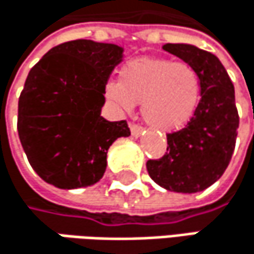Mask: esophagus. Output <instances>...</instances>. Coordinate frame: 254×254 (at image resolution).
Listing matches in <instances>:
<instances>
[{
	"label": "esophagus",
	"mask_w": 254,
	"mask_h": 254,
	"mask_svg": "<svg viewBox=\"0 0 254 254\" xmlns=\"http://www.w3.org/2000/svg\"><path fill=\"white\" fill-rule=\"evenodd\" d=\"M130 130H131V136L136 137V139L140 137L143 133H144V130H143L142 127H140V126H136V124H131V126H130Z\"/></svg>",
	"instance_id": "1"
}]
</instances>
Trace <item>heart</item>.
Instances as JSON below:
<instances>
[{
  "mask_svg": "<svg viewBox=\"0 0 254 254\" xmlns=\"http://www.w3.org/2000/svg\"><path fill=\"white\" fill-rule=\"evenodd\" d=\"M107 98L120 110L131 112L142 102L143 120L158 131H175L197 111L202 80L189 63L144 57L127 63L118 81L105 86Z\"/></svg>",
  "mask_w": 254,
  "mask_h": 254,
  "instance_id": "1",
  "label": "heart"
}]
</instances>
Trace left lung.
I'll return each mask as SVG.
<instances>
[{
    "instance_id": "1",
    "label": "left lung",
    "mask_w": 254,
    "mask_h": 254,
    "mask_svg": "<svg viewBox=\"0 0 254 254\" xmlns=\"http://www.w3.org/2000/svg\"><path fill=\"white\" fill-rule=\"evenodd\" d=\"M162 49L199 71L202 95L189 124L167 136V153L161 159L147 161L146 168L165 190L203 191L224 174L236 147L238 112L234 86L213 54L190 44H167Z\"/></svg>"
}]
</instances>
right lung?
Instances as JSON below:
<instances>
[{"label": "right lung", "instance_id": "1", "mask_svg": "<svg viewBox=\"0 0 254 254\" xmlns=\"http://www.w3.org/2000/svg\"><path fill=\"white\" fill-rule=\"evenodd\" d=\"M124 48L77 39L49 49L29 71L18 99L17 130L24 153L44 181L71 190L101 181L107 153L128 137L126 121L101 112L105 86Z\"/></svg>", "mask_w": 254, "mask_h": 254}]
</instances>
